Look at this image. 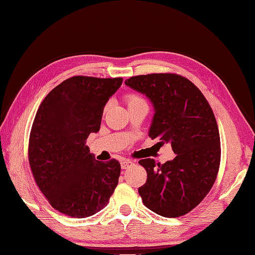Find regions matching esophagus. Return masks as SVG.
I'll return each mask as SVG.
<instances>
[{
  "mask_svg": "<svg viewBox=\"0 0 255 255\" xmlns=\"http://www.w3.org/2000/svg\"><path fill=\"white\" fill-rule=\"evenodd\" d=\"M133 164V162L131 160H128V158H126V160H122L121 161V167L123 170H127L128 169L129 166H131Z\"/></svg>",
  "mask_w": 255,
  "mask_h": 255,
  "instance_id": "1",
  "label": "esophagus"
}]
</instances>
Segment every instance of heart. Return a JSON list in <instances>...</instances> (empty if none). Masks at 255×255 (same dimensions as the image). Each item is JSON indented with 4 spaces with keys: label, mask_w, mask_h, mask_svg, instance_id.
<instances>
[{
    "label": "heart",
    "mask_w": 255,
    "mask_h": 255,
    "mask_svg": "<svg viewBox=\"0 0 255 255\" xmlns=\"http://www.w3.org/2000/svg\"><path fill=\"white\" fill-rule=\"evenodd\" d=\"M126 101H127L128 105H131V104L137 103V102H144V100L138 97V95H136V94H127L126 95ZM105 109H108V105L105 107Z\"/></svg>",
    "instance_id": "b5f03b06"
}]
</instances>
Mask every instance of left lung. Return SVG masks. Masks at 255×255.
<instances>
[{
    "instance_id": "left-lung-1",
    "label": "left lung",
    "mask_w": 255,
    "mask_h": 255,
    "mask_svg": "<svg viewBox=\"0 0 255 255\" xmlns=\"http://www.w3.org/2000/svg\"><path fill=\"white\" fill-rule=\"evenodd\" d=\"M126 84L153 103L148 136L161 145L170 143L176 154L164 164L153 158L138 161L147 173L138 194L156 214L182 217L201 203L217 180L221 143L214 113L202 92L179 74L131 76Z\"/></svg>"
}]
</instances>
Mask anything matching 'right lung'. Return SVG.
Segmentation results:
<instances>
[{
	"mask_svg": "<svg viewBox=\"0 0 255 255\" xmlns=\"http://www.w3.org/2000/svg\"><path fill=\"white\" fill-rule=\"evenodd\" d=\"M122 78L78 75L55 86L36 112L28 163L38 189L56 211L83 219L98 213L118 185L119 161L95 160L85 145L100 129L104 105Z\"/></svg>",
	"mask_w": 255,
	"mask_h": 255,
	"instance_id": "add662e5",
	"label": "right lung"
}]
</instances>
